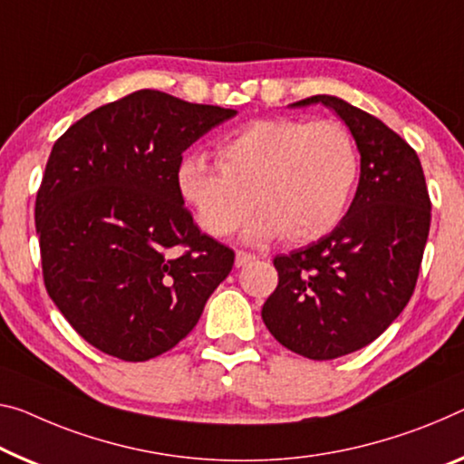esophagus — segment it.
Returning a JSON list of instances; mask_svg holds the SVG:
<instances>
[{
    "instance_id": "obj_1",
    "label": "esophagus",
    "mask_w": 464,
    "mask_h": 464,
    "mask_svg": "<svg viewBox=\"0 0 464 464\" xmlns=\"http://www.w3.org/2000/svg\"><path fill=\"white\" fill-rule=\"evenodd\" d=\"M255 259V255H251V253H246V251H237V267H242V266H246V263H251Z\"/></svg>"
}]
</instances>
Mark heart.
Masks as SVG:
<instances>
[{"instance_id": "1", "label": "heart", "mask_w": 464, "mask_h": 464, "mask_svg": "<svg viewBox=\"0 0 464 464\" xmlns=\"http://www.w3.org/2000/svg\"><path fill=\"white\" fill-rule=\"evenodd\" d=\"M219 166L188 153L176 166V188L197 224L230 237L251 213L248 240L303 245L325 237L344 218L359 180L353 134L332 120H261L224 140Z\"/></svg>"}]
</instances>
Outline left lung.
<instances>
[{
  "instance_id": "left-lung-1",
  "label": "left lung",
  "mask_w": 464,
  "mask_h": 464,
  "mask_svg": "<svg viewBox=\"0 0 464 464\" xmlns=\"http://www.w3.org/2000/svg\"><path fill=\"white\" fill-rule=\"evenodd\" d=\"M324 103L348 126L361 153V178L340 224L317 242L274 259L277 288L261 309L288 351L330 361L359 351L388 330L415 290L431 203L421 161L372 113L334 95Z\"/></svg>"
}]
</instances>
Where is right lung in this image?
Returning a JSON list of instances; mask_svg holds the SVG:
<instances>
[{
	"label": "right lung",
	"instance_id": "1",
	"mask_svg": "<svg viewBox=\"0 0 464 464\" xmlns=\"http://www.w3.org/2000/svg\"><path fill=\"white\" fill-rule=\"evenodd\" d=\"M237 110L142 89L55 140L34 203L45 288L99 351L149 361L188 336L234 266L176 188L182 153Z\"/></svg>",
	"mask_w": 464,
	"mask_h": 464
}]
</instances>
